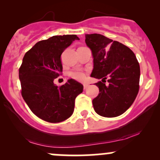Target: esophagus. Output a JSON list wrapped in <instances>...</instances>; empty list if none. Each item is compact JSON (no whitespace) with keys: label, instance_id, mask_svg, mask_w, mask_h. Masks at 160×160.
I'll list each match as a JSON object with an SVG mask.
<instances>
[{"label":"esophagus","instance_id":"obj_1","mask_svg":"<svg viewBox=\"0 0 160 160\" xmlns=\"http://www.w3.org/2000/svg\"><path fill=\"white\" fill-rule=\"evenodd\" d=\"M88 86H89V85H88L87 83H83V88H84V89H86Z\"/></svg>","mask_w":160,"mask_h":160}]
</instances>
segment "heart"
I'll return each instance as SVG.
<instances>
[{
    "label": "heart",
    "mask_w": 160,
    "mask_h": 160,
    "mask_svg": "<svg viewBox=\"0 0 160 160\" xmlns=\"http://www.w3.org/2000/svg\"><path fill=\"white\" fill-rule=\"evenodd\" d=\"M69 76L77 80H82L85 78V73L80 70H75L69 73Z\"/></svg>",
    "instance_id": "1"
}]
</instances>
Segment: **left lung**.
Masks as SVG:
<instances>
[{"mask_svg": "<svg viewBox=\"0 0 160 160\" xmlns=\"http://www.w3.org/2000/svg\"><path fill=\"white\" fill-rule=\"evenodd\" d=\"M85 42L93 58L91 77L102 79L95 85L98 96L92 100L98 115L115 117L126 112L139 89L140 66L132 51L118 41L99 34H86ZM107 77L108 85L103 82Z\"/></svg>", "mask_w": 160, "mask_h": 160, "instance_id": "8db88e82", "label": "left lung"}]
</instances>
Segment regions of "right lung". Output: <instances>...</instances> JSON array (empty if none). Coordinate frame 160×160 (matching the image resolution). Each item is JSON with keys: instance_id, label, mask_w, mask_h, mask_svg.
I'll list each match as a JSON object with an SVG mask.
<instances>
[{"instance_id": "obj_1", "label": "right lung", "mask_w": 160, "mask_h": 160, "mask_svg": "<svg viewBox=\"0 0 160 160\" xmlns=\"http://www.w3.org/2000/svg\"><path fill=\"white\" fill-rule=\"evenodd\" d=\"M75 34L56 35L38 42L25 53L19 71L22 95L33 113L49 122H59L72 115L75 98L83 86L69 79L58 87L53 82L62 71L61 55Z\"/></svg>"}]
</instances>
